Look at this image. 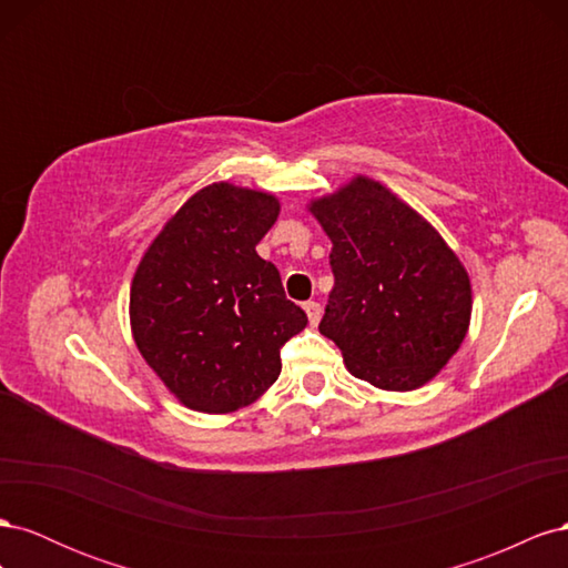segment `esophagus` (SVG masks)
<instances>
[{
    "label": "esophagus",
    "mask_w": 568,
    "mask_h": 568,
    "mask_svg": "<svg viewBox=\"0 0 568 568\" xmlns=\"http://www.w3.org/2000/svg\"><path fill=\"white\" fill-rule=\"evenodd\" d=\"M303 307H305V313H307V320H311V324H317V322H320V317H322V307H320V303H315V301H307Z\"/></svg>",
    "instance_id": "obj_1"
}]
</instances>
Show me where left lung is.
Listing matches in <instances>:
<instances>
[{"label":"left lung","instance_id":"1","mask_svg":"<svg viewBox=\"0 0 568 568\" xmlns=\"http://www.w3.org/2000/svg\"><path fill=\"white\" fill-rule=\"evenodd\" d=\"M326 236L334 288L320 322L357 379L384 390L432 382L462 346L469 274L428 222L372 178L311 201Z\"/></svg>","mask_w":568,"mask_h":568}]
</instances>
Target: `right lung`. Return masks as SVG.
I'll use <instances>...</instances> for the list:
<instances>
[{
	"mask_svg": "<svg viewBox=\"0 0 568 568\" xmlns=\"http://www.w3.org/2000/svg\"><path fill=\"white\" fill-rule=\"evenodd\" d=\"M280 201L215 182L199 189L146 248L130 286L136 348L189 409L227 415L277 382L280 351L307 317L255 246Z\"/></svg>",
	"mask_w": 568,
	"mask_h": 568,
	"instance_id": "right-lung-1",
	"label": "right lung"
}]
</instances>
